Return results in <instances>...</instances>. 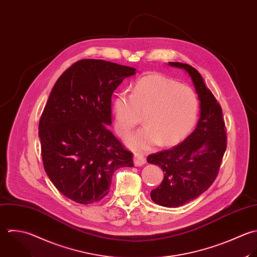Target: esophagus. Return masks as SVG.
I'll list each match as a JSON object with an SVG mask.
<instances>
[{
  "label": "esophagus",
  "mask_w": 257,
  "mask_h": 257,
  "mask_svg": "<svg viewBox=\"0 0 257 257\" xmlns=\"http://www.w3.org/2000/svg\"><path fill=\"white\" fill-rule=\"evenodd\" d=\"M133 161H134V164L136 166H142L143 164H145L146 162V159L144 157L143 154L141 153H135L134 156H133Z\"/></svg>",
  "instance_id": "1"
}]
</instances>
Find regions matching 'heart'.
I'll return each mask as SVG.
<instances>
[{"label": "heart", "instance_id": "1", "mask_svg": "<svg viewBox=\"0 0 257 257\" xmlns=\"http://www.w3.org/2000/svg\"><path fill=\"white\" fill-rule=\"evenodd\" d=\"M198 108V98L190 87L159 73L140 78L131 95L120 93L112 101L114 127L120 136L128 135L144 115L146 126L125 141L134 150L180 142L193 129Z\"/></svg>", "mask_w": 257, "mask_h": 257}]
</instances>
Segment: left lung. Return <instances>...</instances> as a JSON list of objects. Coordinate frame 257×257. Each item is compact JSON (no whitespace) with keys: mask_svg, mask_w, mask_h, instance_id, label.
Here are the masks:
<instances>
[{"mask_svg":"<svg viewBox=\"0 0 257 257\" xmlns=\"http://www.w3.org/2000/svg\"><path fill=\"white\" fill-rule=\"evenodd\" d=\"M169 65L189 74L200 101L195 130L180 144L147 157L148 163L160 166L164 172L163 181L150 193L151 199L165 207H178L197 198L214 182L227 137L221 106L199 72L188 64L169 62Z\"/></svg>","mask_w":257,"mask_h":257,"instance_id":"left-lung-1","label":"left lung"}]
</instances>
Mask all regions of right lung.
I'll return each mask as SVG.
<instances>
[{"instance_id":"right-lung-1","label":"right lung","mask_w":257,"mask_h":257,"mask_svg":"<svg viewBox=\"0 0 257 257\" xmlns=\"http://www.w3.org/2000/svg\"><path fill=\"white\" fill-rule=\"evenodd\" d=\"M136 69L83 59L55 83L39 122L45 171L69 199L90 204L104 198L114 172L133 167V155L108 129L111 98Z\"/></svg>"}]
</instances>
